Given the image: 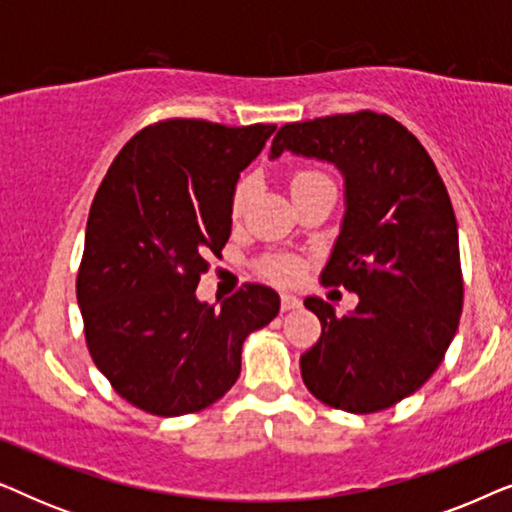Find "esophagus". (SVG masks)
<instances>
[{
	"label": "esophagus",
	"mask_w": 512,
	"mask_h": 512,
	"mask_svg": "<svg viewBox=\"0 0 512 512\" xmlns=\"http://www.w3.org/2000/svg\"><path fill=\"white\" fill-rule=\"evenodd\" d=\"M298 307H300V300L296 296H291V293H282V312L298 310Z\"/></svg>",
	"instance_id": "34e87169"
}]
</instances>
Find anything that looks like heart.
Masks as SVG:
<instances>
[{"label": "heart", "instance_id": "b5f03b06", "mask_svg": "<svg viewBox=\"0 0 512 512\" xmlns=\"http://www.w3.org/2000/svg\"><path fill=\"white\" fill-rule=\"evenodd\" d=\"M312 177H324V174L310 172V170L298 172L296 177H293V184H300V181L312 179ZM251 191H254V184H251V179H242L240 184L235 186V193H233V212L235 214H240L242 207L247 205ZM268 272L275 279H279V282H293V279L300 275V265H298V261H293V258H277V261H272L268 265Z\"/></svg>", "mask_w": 512, "mask_h": 512}]
</instances>
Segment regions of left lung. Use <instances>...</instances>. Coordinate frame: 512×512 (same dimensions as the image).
<instances>
[{
    "label": "left lung",
    "mask_w": 512,
    "mask_h": 512,
    "mask_svg": "<svg viewBox=\"0 0 512 512\" xmlns=\"http://www.w3.org/2000/svg\"><path fill=\"white\" fill-rule=\"evenodd\" d=\"M284 151L326 160L345 179V216L321 282L359 296L345 317L305 298L321 338L300 356L303 382L331 408L387 410L436 373L459 328L464 282L450 195L419 139L387 114L286 123L270 158Z\"/></svg>",
    "instance_id": "1"
}]
</instances>
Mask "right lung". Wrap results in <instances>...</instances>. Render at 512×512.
Returning <instances> with one entry per match:
<instances>
[{
	"label": "right lung",
	"mask_w": 512,
	"mask_h": 512,
	"mask_svg": "<svg viewBox=\"0 0 512 512\" xmlns=\"http://www.w3.org/2000/svg\"><path fill=\"white\" fill-rule=\"evenodd\" d=\"M275 130L160 121L123 146L97 188L76 298L95 366L139 410L209 408L240 377L247 335L277 317L279 296L263 284L221 307L195 296L207 256L230 237L240 172Z\"/></svg>",
	"instance_id": "obj_1"
}]
</instances>
